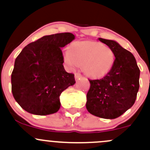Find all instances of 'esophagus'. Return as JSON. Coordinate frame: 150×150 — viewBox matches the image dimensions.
<instances>
[{
  "instance_id": "esophagus-1",
  "label": "esophagus",
  "mask_w": 150,
  "mask_h": 150,
  "mask_svg": "<svg viewBox=\"0 0 150 150\" xmlns=\"http://www.w3.org/2000/svg\"><path fill=\"white\" fill-rule=\"evenodd\" d=\"M82 77V75L81 73H80V72H76V73L75 74V79H79L80 78H81Z\"/></svg>"
}]
</instances>
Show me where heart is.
I'll return each instance as SVG.
<instances>
[{
	"mask_svg": "<svg viewBox=\"0 0 150 150\" xmlns=\"http://www.w3.org/2000/svg\"><path fill=\"white\" fill-rule=\"evenodd\" d=\"M64 60L70 69L83 65L88 76L99 78L106 75L115 62L114 52L110 47L95 41L74 42L64 52Z\"/></svg>",
	"mask_w": 150,
	"mask_h": 150,
	"instance_id": "obj_1",
	"label": "heart"
}]
</instances>
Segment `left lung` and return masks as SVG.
<instances>
[{"instance_id": "1", "label": "left lung", "mask_w": 150, "mask_h": 150, "mask_svg": "<svg viewBox=\"0 0 150 150\" xmlns=\"http://www.w3.org/2000/svg\"><path fill=\"white\" fill-rule=\"evenodd\" d=\"M99 40L113 50L111 70L101 79L90 80L86 108L94 116L113 119L119 117L134 103L139 88L140 70L134 55L113 40Z\"/></svg>"}]
</instances>
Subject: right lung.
<instances>
[{
	"label": "right lung",
	"mask_w": 150,
	"mask_h": 150,
	"mask_svg": "<svg viewBox=\"0 0 150 150\" xmlns=\"http://www.w3.org/2000/svg\"><path fill=\"white\" fill-rule=\"evenodd\" d=\"M74 39L68 32L45 36L26 45L16 58L11 91L25 111L43 116L59 109L60 94L75 83L74 74L64 68L61 47Z\"/></svg>",
	"instance_id": "1"
}]
</instances>
